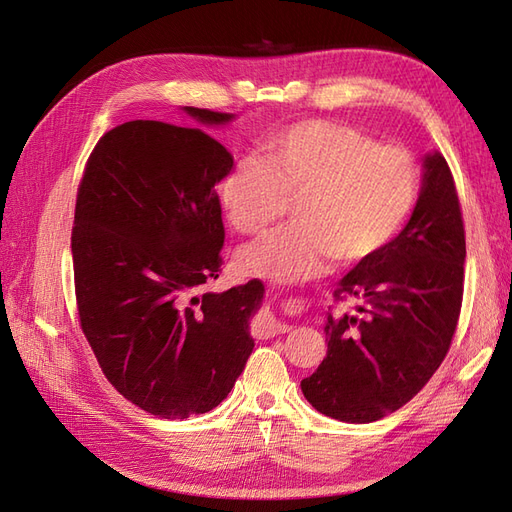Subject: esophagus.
I'll list each match as a JSON object with an SVG mask.
<instances>
[{
    "label": "esophagus",
    "mask_w": 512,
    "mask_h": 512,
    "mask_svg": "<svg viewBox=\"0 0 512 512\" xmlns=\"http://www.w3.org/2000/svg\"><path fill=\"white\" fill-rule=\"evenodd\" d=\"M256 331L260 337H275V335H282V333L290 331V324H284L280 320H275L271 314H265L262 318H258Z\"/></svg>",
    "instance_id": "esophagus-1"
}]
</instances>
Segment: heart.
<instances>
[{
    "instance_id": "1",
    "label": "heart",
    "mask_w": 512,
    "mask_h": 512,
    "mask_svg": "<svg viewBox=\"0 0 512 512\" xmlns=\"http://www.w3.org/2000/svg\"><path fill=\"white\" fill-rule=\"evenodd\" d=\"M421 166L399 145L329 119H305L265 136L258 158L232 166L220 196L230 224L258 235L290 207L299 220L241 252V269L297 284L331 262H361L401 230L421 196Z\"/></svg>"
}]
</instances>
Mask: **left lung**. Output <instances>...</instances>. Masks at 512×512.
I'll return each mask as SVG.
<instances>
[{"instance_id": "left-lung-1", "label": "left lung", "mask_w": 512, "mask_h": 512, "mask_svg": "<svg viewBox=\"0 0 512 512\" xmlns=\"http://www.w3.org/2000/svg\"><path fill=\"white\" fill-rule=\"evenodd\" d=\"M466 230L444 156L425 158L423 188L406 228L339 280L329 350L301 380L318 412L374 423L423 389L451 348L463 301Z\"/></svg>"}]
</instances>
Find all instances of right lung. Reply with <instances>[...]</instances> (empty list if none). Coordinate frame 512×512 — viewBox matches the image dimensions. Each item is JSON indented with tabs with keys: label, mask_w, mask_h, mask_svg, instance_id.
Wrapping results in <instances>:
<instances>
[{
	"label": "right lung",
	"mask_w": 512,
	"mask_h": 512,
	"mask_svg": "<svg viewBox=\"0 0 512 512\" xmlns=\"http://www.w3.org/2000/svg\"><path fill=\"white\" fill-rule=\"evenodd\" d=\"M207 126L230 113L185 106ZM232 156L200 128L136 119L108 130L76 192L72 267L79 322L102 374L162 418L213 410L254 350L265 286L203 292L222 273L215 183Z\"/></svg>",
	"instance_id": "1"
}]
</instances>
